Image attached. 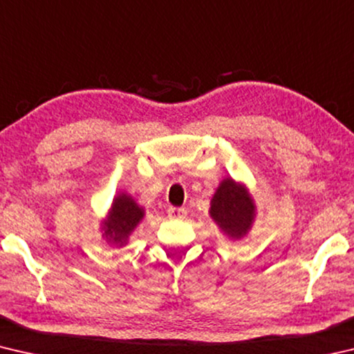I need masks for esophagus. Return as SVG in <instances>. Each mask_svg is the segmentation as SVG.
Returning a JSON list of instances; mask_svg holds the SVG:
<instances>
[{"instance_id": "obj_1", "label": "esophagus", "mask_w": 354, "mask_h": 354, "mask_svg": "<svg viewBox=\"0 0 354 354\" xmlns=\"http://www.w3.org/2000/svg\"><path fill=\"white\" fill-rule=\"evenodd\" d=\"M169 217L170 218H183L185 215V209L184 207H169Z\"/></svg>"}]
</instances>
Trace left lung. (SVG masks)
Instances as JSON below:
<instances>
[{
  "label": "left lung",
  "mask_w": 354,
  "mask_h": 354,
  "mask_svg": "<svg viewBox=\"0 0 354 354\" xmlns=\"http://www.w3.org/2000/svg\"><path fill=\"white\" fill-rule=\"evenodd\" d=\"M211 217L225 234L232 239L243 237L254 218V205L247 189L234 179H223L212 196Z\"/></svg>",
  "instance_id": "1"
}]
</instances>
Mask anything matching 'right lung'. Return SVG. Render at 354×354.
Segmentation results:
<instances>
[{
  "label": "right lung",
  "mask_w": 354,
  "mask_h": 354,
  "mask_svg": "<svg viewBox=\"0 0 354 354\" xmlns=\"http://www.w3.org/2000/svg\"><path fill=\"white\" fill-rule=\"evenodd\" d=\"M143 218V209L133 200V196L120 194L112 203L109 218L104 221V236L111 243L123 245Z\"/></svg>",
  "instance_id": "add662e5"
}]
</instances>
